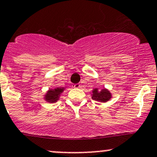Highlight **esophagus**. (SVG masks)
<instances>
[{"label":"esophagus","instance_id":"esophagus-1","mask_svg":"<svg viewBox=\"0 0 157 157\" xmlns=\"http://www.w3.org/2000/svg\"><path fill=\"white\" fill-rule=\"evenodd\" d=\"M74 88H75V89H78V88H80V85L79 83H77V84H74L73 86Z\"/></svg>","mask_w":157,"mask_h":157}]
</instances>
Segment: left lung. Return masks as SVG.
<instances>
[{"label":"left lung","instance_id":"8db88e82","mask_svg":"<svg viewBox=\"0 0 157 157\" xmlns=\"http://www.w3.org/2000/svg\"><path fill=\"white\" fill-rule=\"evenodd\" d=\"M111 98V93L106 89H103L101 90H98V89H94V90L92 91V98L94 101L104 103L110 100Z\"/></svg>","mask_w":157,"mask_h":157}]
</instances>
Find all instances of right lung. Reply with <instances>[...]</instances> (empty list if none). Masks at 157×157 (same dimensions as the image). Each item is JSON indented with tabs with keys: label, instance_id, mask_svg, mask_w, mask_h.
Segmentation results:
<instances>
[{
	"label": "right lung",
	"instance_id": "right-lung-1",
	"mask_svg": "<svg viewBox=\"0 0 157 157\" xmlns=\"http://www.w3.org/2000/svg\"><path fill=\"white\" fill-rule=\"evenodd\" d=\"M65 88L57 87L53 89H49L44 95V100L48 103H55L59 99L60 94L64 91Z\"/></svg>",
	"mask_w": 157,
	"mask_h": 157
}]
</instances>
